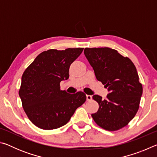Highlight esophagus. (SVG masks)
<instances>
[{"mask_svg":"<svg viewBox=\"0 0 157 157\" xmlns=\"http://www.w3.org/2000/svg\"><path fill=\"white\" fill-rule=\"evenodd\" d=\"M92 100V96L90 95H86V100L87 101H91Z\"/></svg>","mask_w":157,"mask_h":157,"instance_id":"1","label":"esophagus"}]
</instances>
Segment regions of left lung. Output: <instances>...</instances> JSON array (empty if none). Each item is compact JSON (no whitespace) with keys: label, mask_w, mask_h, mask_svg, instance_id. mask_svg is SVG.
Returning a JSON list of instances; mask_svg holds the SVG:
<instances>
[{"label":"left lung","mask_w":157,"mask_h":157,"mask_svg":"<svg viewBox=\"0 0 157 157\" xmlns=\"http://www.w3.org/2000/svg\"><path fill=\"white\" fill-rule=\"evenodd\" d=\"M84 53L96 79L109 91L105 100L98 95L93 96L99 109L92 118L108 131L123 128L136 114L143 94L136 67L128 57L109 48H86Z\"/></svg>","instance_id":"left-lung-1"}]
</instances>
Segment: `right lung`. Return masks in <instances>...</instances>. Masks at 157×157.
<instances>
[{
    "label": "right lung",
    "instance_id": "right-lung-1",
    "mask_svg": "<svg viewBox=\"0 0 157 157\" xmlns=\"http://www.w3.org/2000/svg\"><path fill=\"white\" fill-rule=\"evenodd\" d=\"M83 50L44 51L25 70L18 94L26 115L39 128L50 130L63 126L86 101L83 92L70 94L60 89V82L68 79L71 64Z\"/></svg>",
    "mask_w": 157,
    "mask_h": 157
}]
</instances>
